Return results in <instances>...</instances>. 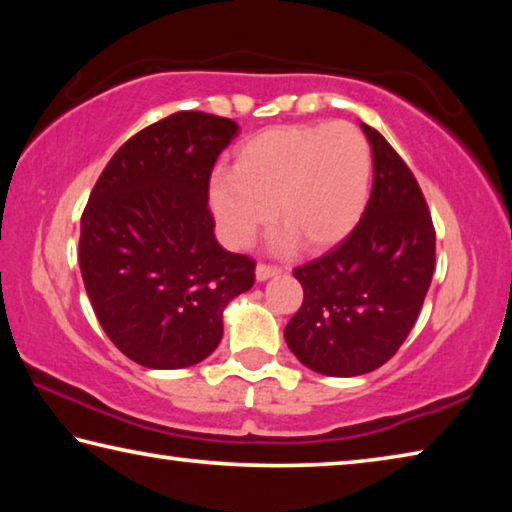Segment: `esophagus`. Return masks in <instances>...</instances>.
Masks as SVG:
<instances>
[{
    "instance_id": "esophagus-1",
    "label": "esophagus",
    "mask_w": 512,
    "mask_h": 512,
    "mask_svg": "<svg viewBox=\"0 0 512 512\" xmlns=\"http://www.w3.org/2000/svg\"><path fill=\"white\" fill-rule=\"evenodd\" d=\"M282 271L277 266H266V264H257V268H255V277H257V282H266V280H271V277H275V275H280Z\"/></svg>"
}]
</instances>
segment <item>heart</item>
Instances as JSON below:
<instances>
[{
  "mask_svg": "<svg viewBox=\"0 0 512 512\" xmlns=\"http://www.w3.org/2000/svg\"><path fill=\"white\" fill-rule=\"evenodd\" d=\"M370 144L348 121L271 126L232 153L230 173L207 183L221 239L244 248L275 216L280 246L327 250L352 235L368 205Z\"/></svg>",
  "mask_w": 512,
  "mask_h": 512,
  "instance_id": "heart-1",
  "label": "heart"
}]
</instances>
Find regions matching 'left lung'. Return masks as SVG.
I'll return each instance as SVG.
<instances>
[{"instance_id":"1","label":"left lung","mask_w":512,"mask_h":512,"mask_svg":"<svg viewBox=\"0 0 512 512\" xmlns=\"http://www.w3.org/2000/svg\"><path fill=\"white\" fill-rule=\"evenodd\" d=\"M372 192L341 246L293 271L305 300L284 327L302 366L327 377L377 370L409 336L436 264V232L413 173L375 128Z\"/></svg>"}]
</instances>
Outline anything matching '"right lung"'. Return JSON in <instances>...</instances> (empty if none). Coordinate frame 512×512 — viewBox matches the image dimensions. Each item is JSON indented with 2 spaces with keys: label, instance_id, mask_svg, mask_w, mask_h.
Wrapping results in <instances>:
<instances>
[{
  "label": "right lung",
  "instance_id": "right-lung-1",
  "mask_svg": "<svg viewBox=\"0 0 512 512\" xmlns=\"http://www.w3.org/2000/svg\"><path fill=\"white\" fill-rule=\"evenodd\" d=\"M232 119L176 112L112 155L81 216L79 264L103 332L128 359L178 370L210 357L255 262L214 237L207 183Z\"/></svg>",
  "mask_w": 512,
  "mask_h": 512
}]
</instances>
